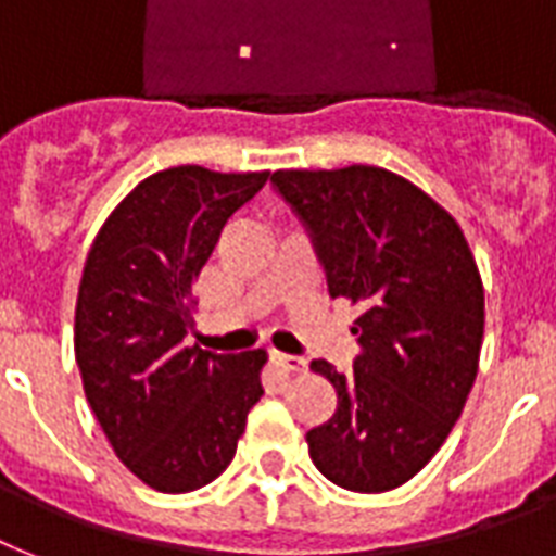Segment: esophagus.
<instances>
[{"label":"esophagus","mask_w":556,"mask_h":556,"mask_svg":"<svg viewBox=\"0 0 556 556\" xmlns=\"http://www.w3.org/2000/svg\"><path fill=\"white\" fill-rule=\"evenodd\" d=\"M270 361H274V366H279V369L282 371H291V375H294V371H303L305 366V357H300V355H282V352H274V355H270Z\"/></svg>","instance_id":"1"}]
</instances>
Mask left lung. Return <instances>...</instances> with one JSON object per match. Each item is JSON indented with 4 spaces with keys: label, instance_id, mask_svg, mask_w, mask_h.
<instances>
[{
    "label": "left lung",
    "instance_id": "8db88e82",
    "mask_svg": "<svg viewBox=\"0 0 556 556\" xmlns=\"http://www.w3.org/2000/svg\"><path fill=\"white\" fill-rule=\"evenodd\" d=\"M274 190L312 236L331 300L361 305L355 369L329 361L338 409L308 430L329 482L383 493L430 462L479 371L484 288L462 227L406 178L380 167L277 169Z\"/></svg>",
    "mask_w": 556,
    "mask_h": 556
}]
</instances>
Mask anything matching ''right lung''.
Listing matches in <instances>:
<instances>
[{"label":"right lung","mask_w":556,"mask_h":556,"mask_svg":"<svg viewBox=\"0 0 556 556\" xmlns=\"http://www.w3.org/2000/svg\"><path fill=\"white\" fill-rule=\"evenodd\" d=\"M268 173L169 167L143 178L103 222L83 268L74 357L115 456L161 493L204 488L236 456L262 397V349L187 346L192 282L218 233Z\"/></svg>","instance_id":"add662e5"}]
</instances>
